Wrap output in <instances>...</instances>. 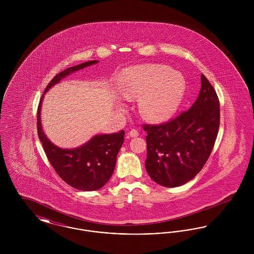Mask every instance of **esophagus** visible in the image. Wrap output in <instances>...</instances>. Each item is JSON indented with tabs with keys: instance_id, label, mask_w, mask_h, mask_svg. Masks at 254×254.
Segmentation results:
<instances>
[{
	"instance_id": "esophagus-1",
	"label": "esophagus",
	"mask_w": 254,
	"mask_h": 254,
	"mask_svg": "<svg viewBox=\"0 0 254 254\" xmlns=\"http://www.w3.org/2000/svg\"><path fill=\"white\" fill-rule=\"evenodd\" d=\"M128 135H129L130 137H137V136H139V132H138L137 130H135V129H132V130H130V131L128 132Z\"/></svg>"
}]
</instances>
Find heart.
Masks as SVG:
<instances>
[{"mask_svg":"<svg viewBox=\"0 0 254 254\" xmlns=\"http://www.w3.org/2000/svg\"><path fill=\"white\" fill-rule=\"evenodd\" d=\"M119 89L127 99L139 98V112L150 123L170 119L181 106L186 82L180 73L160 64H141L125 69Z\"/></svg>","mask_w":254,"mask_h":254,"instance_id":"heart-1","label":"heart"}]
</instances>
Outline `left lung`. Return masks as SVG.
Instances as JSON below:
<instances>
[{
  "label": "left lung",
  "instance_id": "1",
  "mask_svg": "<svg viewBox=\"0 0 254 254\" xmlns=\"http://www.w3.org/2000/svg\"><path fill=\"white\" fill-rule=\"evenodd\" d=\"M220 104L204 74L193 105L175 119L145 125L147 132L145 169L159 185L176 188L190 181L203 169L217 137Z\"/></svg>",
  "mask_w": 254,
  "mask_h": 254
}]
</instances>
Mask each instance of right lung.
I'll return each instance as SVG.
<instances>
[{
  "instance_id": "add662e5",
  "label": "right lung",
  "mask_w": 254,
  "mask_h": 254,
  "mask_svg": "<svg viewBox=\"0 0 254 254\" xmlns=\"http://www.w3.org/2000/svg\"><path fill=\"white\" fill-rule=\"evenodd\" d=\"M89 61L74 65L57 74L45 89L37 112V130L49 163L61 178L74 189L85 191L97 190L109 182L116 165L118 152L124 143L125 131L97 134L88 142L75 148H61L49 141L41 123V109L44 95L53 85L66 76L95 64Z\"/></svg>"
}]
</instances>
